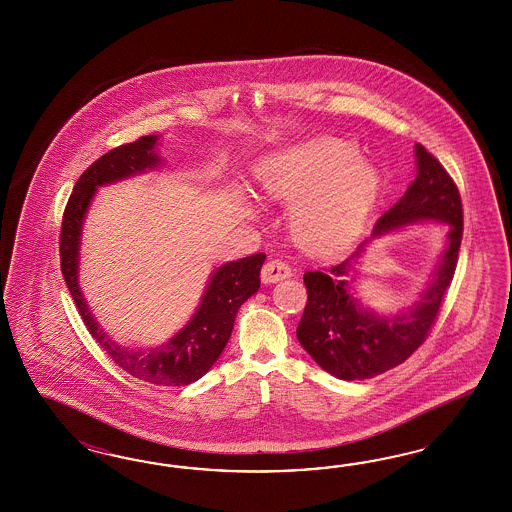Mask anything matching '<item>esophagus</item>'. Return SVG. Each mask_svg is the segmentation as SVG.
I'll list each match as a JSON object with an SVG mask.
<instances>
[{
  "label": "esophagus",
  "instance_id": "1",
  "mask_svg": "<svg viewBox=\"0 0 512 512\" xmlns=\"http://www.w3.org/2000/svg\"><path fill=\"white\" fill-rule=\"evenodd\" d=\"M293 274L291 266L281 261V259H274V261H268L264 264L263 272H261V278L264 283H276L279 279L289 278Z\"/></svg>",
  "mask_w": 512,
  "mask_h": 512
}]
</instances>
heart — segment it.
I'll return each mask as SVG.
<instances>
[{
	"mask_svg": "<svg viewBox=\"0 0 512 512\" xmlns=\"http://www.w3.org/2000/svg\"><path fill=\"white\" fill-rule=\"evenodd\" d=\"M264 195L295 204L291 229L315 253L334 255L362 233L381 193V174L336 139L313 140L268 155L255 171Z\"/></svg>",
	"mask_w": 512,
	"mask_h": 512,
	"instance_id": "1",
	"label": "heart"
}]
</instances>
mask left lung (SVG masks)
Returning a JSON list of instances; mask_svg holds the SVG:
<instances>
[{"instance_id":"1","label":"left lung","mask_w":512,"mask_h":512,"mask_svg":"<svg viewBox=\"0 0 512 512\" xmlns=\"http://www.w3.org/2000/svg\"><path fill=\"white\" fill-rule=\"evenodd\" d=\"M415 155L417 178L402 199L377 219L372 234L379 236L419 219L449 225L447 249L415 308L381 317L360 308L349 293V283L341 278L349 274L372 238L362 242L349 259L304 274L308 302L296 336L325 372L343 381L370 379L411 357L428 338L454 278L464 233L462 199L449 172L422 144L415 146Z\"/></svg>"}]
</instances>
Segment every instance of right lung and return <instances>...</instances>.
<instances>
[{
	"mask_svg": "<svg viewBox=\"0 0 512 512\" xmlns=\"http://www.w3.org/2000/svg\"><path fill=\"white\" fill-rule=\"evenodd\" d=\"M155 144V135L127 142L101 155L80 174L63 212L60 261L63 279L78 313L101 349H105L122 370L137 379L163 387H184L201 379L223 353L231 338L240 306L261 287L259 276L266 255L255 253L246 259L219 266L204 291L199 310L165 345L150 351H135L110 340L103 328L95 323L78 287V246L82 219L88 212L97 187L154 169L161 163L155 154Z\"/></svg>",
	"mask_w": 512,
	"mask_h": 512,
	"instance_id": "obj_1",
	"label": "right lung"
}]
</instances>
